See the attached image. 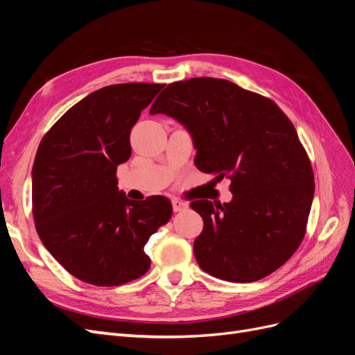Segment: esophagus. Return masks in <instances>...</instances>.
Returning a JSON list of instances; mask_svg holds the SVG:
<instances>
[{
  "label": "esophagus",
  "mask_w": 355,
  "mask_h": 355,
  "mask_svg": "<svg viewBox=\"0 0 355 355\" xmlns=\"http://www.w3.org/2000/svg\"><path fill=\"white\" fill-rule=\"evenodd\" d=\"M171 204H173V210L175 211H182V210H187L188 209V204L185 201L179 200V198H175L173 201H171Z\"/></svg>",
  "instance_id": "34e87169"
}]
</instances>
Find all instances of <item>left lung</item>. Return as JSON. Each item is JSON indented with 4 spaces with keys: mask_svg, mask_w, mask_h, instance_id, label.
Masks as SVG:
<instances>
[{
    "mask_svg": "<svg viewBox=\"0 0 355 355\" xmlns=\"http://www.w3.org/2000/svg\"><path fill=\"white\" fill-rule=\"evenodd\" d=\"M149 114L184 124L197 168L231 180L230 202H191L204 222L194 241L201 270L250 283L284 265L304 240L314 173L277 103L228 80L200 77L168 84Z\"/></svg>",
    "mask_w": 355,
    "mask_h": 355,
    "instance_id": "8db88e82",
    "label": "left lung"
}]
</instances>
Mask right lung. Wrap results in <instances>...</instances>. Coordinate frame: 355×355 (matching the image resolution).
I'll use <instances>...</instances> for the list:
<instances>
[{
    "label": "right lung",
    "instance_id": "1",
    "mask_svg": "<svg viewBox=\"0 0 355 355\" xmlns=\"http://www.w3.org/2000/svg\"><path fill=\"white\" fill-rule=\"evenodd\" d=\"M164 84H112L85 96L42 137L32 167V214L51 256L93 286H120L151 266L144 247L170 220L163 196L141 202L118 189L130 132Z\"/></svg>",
    "mask_w": 355,
    "mask_h": 355
}]
</instances>
